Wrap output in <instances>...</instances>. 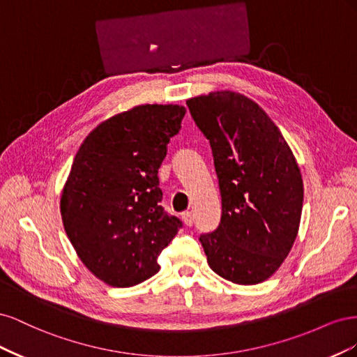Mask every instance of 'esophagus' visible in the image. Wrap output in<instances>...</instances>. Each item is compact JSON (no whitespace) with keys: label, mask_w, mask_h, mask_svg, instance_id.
<instances>
[{"label":"esophagus","mask_w":357,"mask_h":357,"mask_svg":"<svg viewBox=\"0 0 357 357\" xmlns=\"http://www.w3.org/2000/svg\"><path fill=\"white\" fill-rule=\"evenodd\" d=\"M181 219H183V222H185L186 226H192V225H193V215H192L190 211H185V213H183V214H181Z\"/></svg>","instance_id":"obj_1"}]
</instances>
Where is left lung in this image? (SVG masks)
Listing matches in <instances>:
<instances>
[{"instance_id":"left-lung-1","label":"left lung","mask_w":357,"mask_h":357,"mask_svg":"<svg viewBox=\"0 0 357 357\" xmlns=\"http://www.w3.org/2000/svg\"><path fill=\"white\" fill-rule=\"evenodd\" d=\"M210 139L222 193L219 228L199 236L215 274L257 284L282 266L299 231L304 183L275 123L253 100L215 91L186 101Z\"/></svg>"}]
</instances>
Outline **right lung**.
<instances>
[{"instance_id": "1", "label": "right lung", "mask_w": 357, "mask_h": 357, "mask_svg": "<svg viewBox=\"0 0 357 357\" xmlns=\"http://www.w3.org/2000/svg\"><path fill=\"white\" fill-rule=\"evenodd\" d=\"M186 109L142 104L84 138L61 193L62 223L75 253L105 284L131 287L159 271L158 256L180 220L160 207L158 169Z\"/></svg>"}]
</instances>
